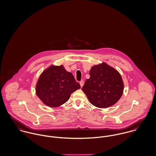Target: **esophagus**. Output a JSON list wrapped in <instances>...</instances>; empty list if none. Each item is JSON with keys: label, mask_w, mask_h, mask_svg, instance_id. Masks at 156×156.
Masks as SVG:
<instances>
[{"label": "esophagus", "mask_w": 156, "mask_h": 156, "mask_svg": "<svg viewBox=\"0 0 156 156\" xmlns=\"http://www.w3.org/2000/svg\"><path fill=\"white\" fill-rule=\"evenodd\" d=\"M80 85H81V87H83V85H84V81H81L80 83Z\"/></svg>", "instance_id": "obj_1"}]
</instances>
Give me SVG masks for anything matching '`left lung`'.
<instances>
[{
	"label": "left lung",
	"mask_w": 156,
	"mask_h": 156,
	"mask_svg": "<svg viewBox=\"0 0 156 156\" xmlns=\"http://www.w3.org/2000/svg\"><path fill=\"white\" fill-rule=\"evenodd\" d=\"M82 90L90 103L99 108L110 107L119 99L123 91L120 73L103 62L94 65L90 71Z\"/></svg>",
	"instance_id": "8db88e82"
}]
</instances>
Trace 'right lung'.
I'll return each instance as SVG.
<instances>
[{"label": "right lung", "instance_id": "add662e5", "mask_svg": "<svg viewBox=\"0 0 156 156\" xmlns=\"http://www.w3.org/2000/svg\"><path fill=\"white\" fill-rule=\"evenodd\" d=\"M80 88L72 73L62 65H52L41 74L36 85V94L44 104L56 108L66 103L72 93Z\"/></svg>", "mask_w": 156, "mask_h": 156}]
</instances>
